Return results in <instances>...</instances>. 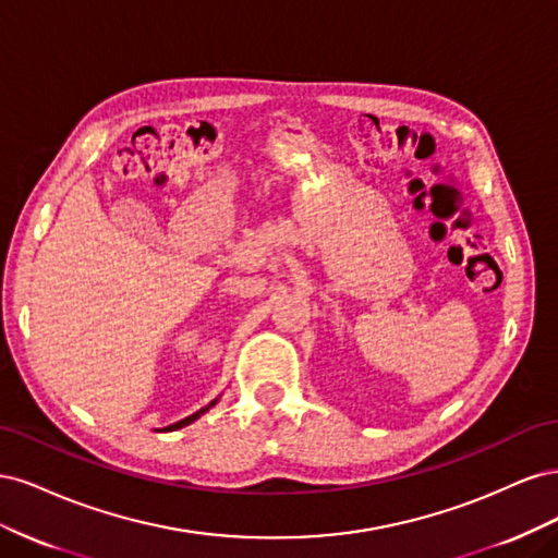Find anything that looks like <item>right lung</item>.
Returning <instances> with one entry per match:
<instances>
[{
  "label": "right lung",
  "mask_w": 558,
  "mask_h": 558,
  "mask_svg": "<svg viewBox=\"0 0 558 558\" xmlns=\"http://www.w3.org/2000/svg\"><path fill=\"white\" fill-rule=\"evenodd\" d=\"M216 402H218V398H216V400H211V402L207 404V408H202V410H197L195 414H191V416H185V418L177 421V424H172V426H165V428H160V430H165V433H167V430H179V428H183V426H189V424H193V421H195V418H199L202 414H205V412H209V410L214 408V404H216Z\"/></svg>",
  "instance_id": "obj_1"
}]
</instances>
